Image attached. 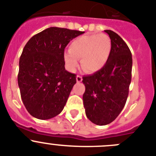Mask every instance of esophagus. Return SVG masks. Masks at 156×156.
Returning a JSON list of instances; mask_svg holds the SVG:
<instances>
[{
  "label": "esophagus",
  "mask_w": 156,
  "mask_h": 156,
  "mask_svg": "<svg viewBox=\"0 0 156 156\" xmlns=\"http://www.w3.org/2000/svg\"><path fill=\"white\" fill-rule=\"evenodd\" d=\"M76 80H77V82H81V81H82V77H81V75H77Z\"/></svg>",
  "instance_id": "esophagus-1"
}]
</instances>
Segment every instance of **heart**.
I'll list each match as a JSON object with an SVG mask.
<instances>
[{"instance_id":"heart-1","label":"heart","mask_w":156,"mask_h":156,"mask_svg":"<svg viewBox=\"0 0 156 156\" xmlns=\"http://www.w3.org/2000/svg\"><path fill=\"white\" fill-rule=\"evenodd\" d=\"M112 49L110 38L106 34L84 35L77 37L64 52V59L70 71H75L81 58V66L88 72L102 69L109 59Z\"/></svg>"}]
</instances>
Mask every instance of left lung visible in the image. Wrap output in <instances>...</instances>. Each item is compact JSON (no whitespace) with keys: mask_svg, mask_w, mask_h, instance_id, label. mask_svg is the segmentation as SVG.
<instances>
[{"mask_svg":"<svg viewBox=\"0 0 156 156\" xmlns=\"http://www.w3.org/2000/svg\"><path fill=\"white\" fill-rule=\"evenodd\" d=\"M105 32L112 43L107 62L102 69L82 80L85 114L90 121L100 126L113 122L125 106L132 71V55L125 42L113 31Z\"/></svg>","mask_w":156,"mask_h":156,"instance_id":"8db88e82","label":"left lung"}]
</instances>
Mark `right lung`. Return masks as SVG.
<instances>
[{"mask_svg":"<svg viewBox=\"0 0 156 156\" xmlns=\"http://www.w3.org/2000/svg\"><path fill=\"white\" fill-rule=\"evenodd\" d=\"M84 33L50 27L33 36L24 47L18 83L24 105L36 118H53L64 109L76 83V75L64 68V49Z\"/></svg>","mask_w":156,"mask_h":156,"instance_id":"1","label":"right lung"}]
</instances>
